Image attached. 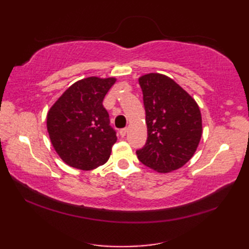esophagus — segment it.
I'll list each match as a JSON object with an SVG mask.
<instances>
[{
    "label": "esophagus",
    "instance_id": "34e87169",
    "mask_svg": "<svg viewBox=\"0 0 249 249\" xmlns=\"http://www.w3.org/2000/svg\"><path fill=\"white\" fill-rule=\"evenodd\" d=\"M126 134H127V128H123V129L120 130V136L122 137V138H124Z\"/></svg>",
    "mask_w": 249,
    "mask_h": 249
}]
</instances>
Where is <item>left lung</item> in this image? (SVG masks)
Masks as SVG:
<instances>
[{
	"mask_svg": "<svg viewBox=\"0 0 249 249\" xmlns=\"http://www.w3.org/2000/svg\"><path fill=\"white\" fill-rule=\"evenodd\" d=\"M147 139L137 151L139 160L160 173L182 168L197 151L202 136V118L197 102L166 75L141 76Z\"/></svg>",
	"mask_w": 249,
	"mask_h": 249,
	"instance_id": "obj_1",
	"label": "left lung"
}]
</instances>
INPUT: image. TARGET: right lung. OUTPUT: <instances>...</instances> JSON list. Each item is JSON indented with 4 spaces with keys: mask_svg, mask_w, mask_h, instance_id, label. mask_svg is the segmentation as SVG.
Listing matches in <instances>:
<instances>
[{
    "mask_svg": "<svg viewBox=\"0 0 249 249\" xmlns=\"http://www.w3.org/2000/svg\"><path fill=\"white\" fill-rule=\"evenodd\" d=\"M116 78L88 77L68 88L47 113V130L66 165L89 171L108 161L116 142L103 100Z\"/></svg>",
    "mask_w": 249,
    "mask_h": 249,
    "instance_id": "right-lung-1",
    "label": "right lung"
}]
</instances>
